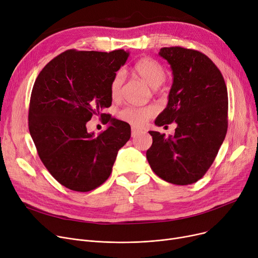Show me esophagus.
<instances>
[{
	"label": "esophagus",
	"instance_id": "34e87169",
	"mask_svg": "<svg viewBox=\"0 0 258 258\" xmlns=\"http://www.w3.org/2000/svg\"><path fill=\"white\" fill-rule=\"evenodd\" d=\"M141 133H142V131L140 128H137V127H135V126L132 127V137H136L137 135H139Z\"/></svg>",
	"mask_w": 258,
	"mask_h": 258
}]
</instances>
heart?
<instances>
[{
  "instance_id": "b5f03b06",
  "label": "heart",
  "mask_w": 258,
  "mask_h": 258,
  "mask_svg": "<svg viewBox=\"0 0 258 258\" xmlns=\"http://www.w3.org/2000/svg\"><path fill=\"white\" fill-rule=\"evenodd\" d=\"M134 72L136 73L145 83L154 88H157L163 83L166 78V71L161 63L151 57H141L133 67ZM124 83V76L122 72H117L110 84V93L113 99H118L122 92V87ZM157 113V108L154 105L146 106H127L121 110L119 113L120 119L128 122L133 125H142Z\"/></svg>"
}]
</instances>
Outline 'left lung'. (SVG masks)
I'll list each match as a JSON object with an SVG mask.
<instances>
[{
    "instance_id": "obj_1",
    "label": "left lung",
    "mask_w": 258,
    "mask_h": 258,
    "mask_svg": "<svg viewBox=\"0 0 258 258\" xmlns=\"http://www.w3.org/2000/svg\"><path fill=\"white\" fill-rule=\"evenodd\" d=\"M171 67L168 103L158 126L177 123L173 136L151 131L146 158L154 172L168 183L192 184L212 165L228 128V93L224 77L204 53L183 47L162 48Z\"/></svg>"
}]
</instances>
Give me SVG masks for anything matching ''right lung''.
Instances as JSON below:
<instances>
[{"mask_svg": "<svg viewBox=\"0 0 258 258\" xmlns=\"http://www.w3.org/2000/svg\"><path fill=\"white\" fill-rule=\"evenodd\" d=\"M128 55L122 49L108 53L67 50L35 79L29 132L45 167L71 190L87 192L103 184L118 151L131 138L128 123L102 113L112 104L111 80ZM93 115L110 123L97 137L85 126Z\"/></svg>", "mask_w": 258, "mask_h": 258, "instance_id": "add662e5", "label": "right lung"}]
</instances>
